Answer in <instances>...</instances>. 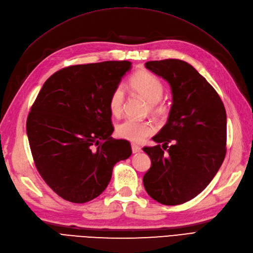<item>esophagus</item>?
<instances>
[{
    "label": "esophagus",
    "mask_w": 253,
    "mask_h": 253,
    "mask_svg": "<svg viewBox=\"0 0 253 253\" xmlns=\"http://www.w3.org/2000/svg\"><path fill=\"white\" fill-rule=\"evenodd\" d=\"M132 151H133V153H139V152H141V148L139 147V145L132 143Z\"/></svg>",
    "instance_id": "obj_1"
}]
</instances>
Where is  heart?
Segmentation results:
<instances>
[{"instance_id":"1","label":"heart","mask_w":253,"mask_h":253,"mask_svg":"<svg viewBox=\"0 0 253 253\" xmlns=\"http://www.w3.org/2000/svg\"><path fill=\"white\" fill-rule=\"evenodd\" d=\"M128 87L134 94L140 96L149 103L150 113L156 117H165L169 112V106L162 98L165 93L163 81L155 75L147 71L136 72L128 80ZM126 93L122 85H117L112 91L109 99V108L114 116H120L124 112ZM155 126L150 120L126 119L116 127V134L129 141L140 142L154 134Z\"/></svg>"}]
</instances>
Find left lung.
Here are the masks:
<instances>
[{
    "label": "left lung",
    "mask_w": 253,
    "mask_h": 253,
    "mask_svg": "<svg viewBox=\"0 0 253 253\" xmlns=\"http://www.w3.org/2000/svg\"><path fill=\"white\" fill-rule=\"evenodd\" d=\"M144 65L170 83L173 103L167 125L153 137L157 145L143 148L152 163L143 186L156 202L180 205L204 191L224 162L226 110L216 90L185 61L166 59Z\"/></svg>",
    "instance_id": "1"
}]
</instances>
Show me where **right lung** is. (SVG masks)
Wrapping results in <instances>:
<instances>
[{
  "mask_svg": "<svg viewBox=\"0 0 253 253\" xmlns=\"http://www.w3.org/2000/svg\"><path fill=\"white\" fill-rule=\"evenodd\" d=\"M131 68L128 61L72 65L45 81L26 121L41 177L63 200L83 204L108 187L114 166L132 154L131 143L111 137L109 99Z\"/></svg>",
  "mask_w": 253,
  "mask_h": 253,
  "instance_id": "add662e5",
  "label": "right lung"
}]
</instances>
